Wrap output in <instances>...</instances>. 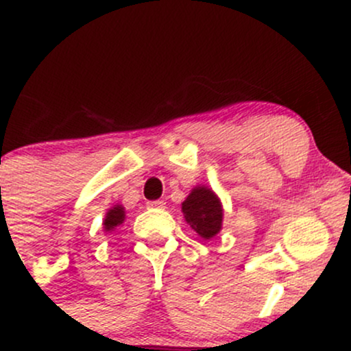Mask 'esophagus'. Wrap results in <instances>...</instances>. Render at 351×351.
Listing matches in <instances>:
<instances>
[{"label": "esophagus", "instance_id": "1", "mask_svg": "<svg viewBox=\"0 0 351 351\" xmlns=\"http://www.w3.org/2000/svg\"><path fill=\"white\" fill-rule=\"evenodd\" d=\"M147 208H158V209H162V208H165V203H163V201H148Z\"/></svg>", "mask_w": 351, "mask_h": 351}]
</instances>
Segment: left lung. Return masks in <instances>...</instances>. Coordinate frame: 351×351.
Wrapping results in <instances>:
<instances>
[{
    "label": "left lung",
    "instance_id": "8db88e82",
    "mask_svg": "<svg viewBox=\"0 0 351 351\" xmlns=\"http://www.w3.org/2000/svg\"><path fill=\"white\" fill-rule=\"evenodd\" d=\"M184 221L201 239H213L223 229L224 209L219 196L209 186L198 184L181 203Z\"/></svg>",
    "mask_w": 351,
    "mask_h": 351
}]
</instances>
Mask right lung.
Returning a JSON list of instances; mask_svg holds the SVG:
<instances>
[{
  "label": "right lung",
  "mask_w": 351,
  "mask_h": 351,
  "mask_svg": "<svg viewBox=\"0 0 351 351\" xmlns=\"http://www.w3.org/2000/svg\"><path fill=\"white\" fill-rule=\"evenodd\" d=\"M125 221V208L122 204L117 203L115 206H112L110 209L107 211L106 217H104V231L106 232H112L114 229H117V226H120Z\"/></svg>",
  "instance_id": "add662e5"
}]
</instances>
